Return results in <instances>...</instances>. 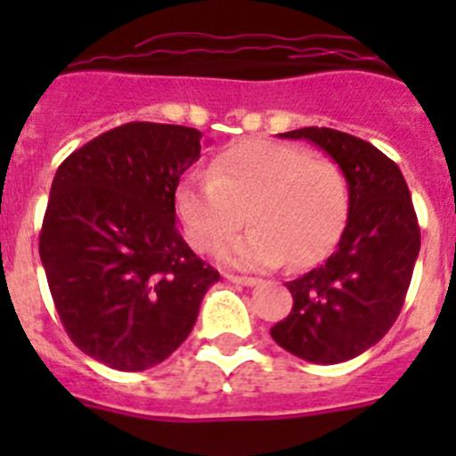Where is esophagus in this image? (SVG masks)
Listing matches in <instances>:
<instances>
[{"label":"esophagus","mask_w":456,"mask_h":456,"mask_svg":"<svg viewBox=\"0 0 456 456\" xmlns=\"http://www.w3.org/2000/svg\"><path fill=\"white\" fill-rule=\"evenodd\" d=\"M225 278H228V281L235 285H244V288H253V285H257V278H251V276H235V273H225Z\"/></svg>","instance_id":"1"}]
</instances>
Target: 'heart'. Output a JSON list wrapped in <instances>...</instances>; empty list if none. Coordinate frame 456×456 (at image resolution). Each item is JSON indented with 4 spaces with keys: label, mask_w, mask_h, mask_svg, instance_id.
<instances>
[{
    "label": "heart",
    "mask_w": 456,
    "mask_h": 456,
    "mask_svg": "<svg viewBox=\"0 0 456 456\" xmlns=\"http://www.w3.org/2000/svg\"><path fill=\"white\" fill-rule=\"evenodd\" d=\"M247 219L244 235L219 253L237 269L308 265L331 251L349 209L340 168L292 143L247 139L215 157L209 173H187L175 187V212L196 251L212 253Z\"/></svg>",
    "instance_id": "b5f03b06"
}]
</instances>
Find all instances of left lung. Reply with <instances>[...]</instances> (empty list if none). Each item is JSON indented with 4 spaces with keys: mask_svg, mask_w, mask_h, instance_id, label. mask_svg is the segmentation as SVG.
<instances>
[{
    "mask_svg": "<svg viewBox=\"0 0 456 456\" xmlns=\"http://www.w3.org/2000/svg\"><path fill=\"white\" fill-rule=\"evenodd\" d=\"M331 157L347 180L349 216L324 265L289 281L294 305L272 338L308 363L356 358L388 333L404 305L420 228L400 167L363 139L331 127L281 134Z\"/></svg>",
    "mask_w": 456,
    "mask_h": 456,
    "instance_id": "1",
    "label": "left lung"
}]
</instances>
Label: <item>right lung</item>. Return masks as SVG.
<instances>
[{
    "label": "right lung",
    "instance_id": "right-lung-1",
    "mask_svg": "<svg viewBox=\"0 0 456 456\" xmlns=\"http://www.w3.org/2000/svg\"><path fill=\"white\" fill-rule=\"evenodd\" d=\"M200 136L183 125H120L54 175L40 263L70 340L109 368L162 363L219 281L175 228V187L199 162Z\"/></svg>",
    "mask_w": 456,
    "mask_h": 456
}]
</instances>
